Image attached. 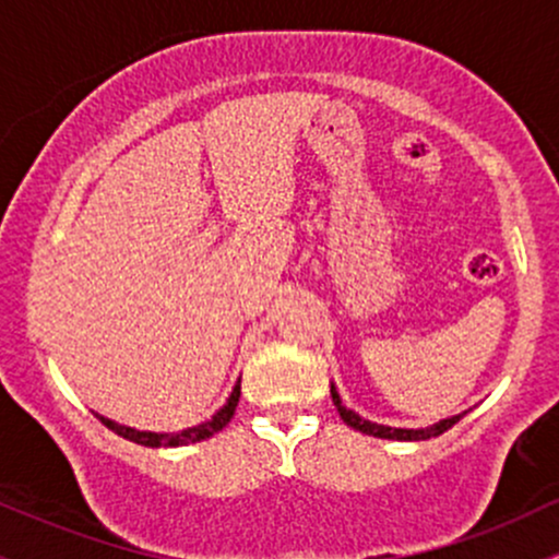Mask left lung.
I'll list each match as a JSON object with an SVG mask.
<instances>
[{
  "instance_id": "1",
  "label": "left lung",
  "mask_w": 559,
  "mask_h": 559,
  "mask_svg": "<svg viewBox=\"0 0 559 559\" xmlns=\"http://www.w3.org/2000/svg\"><path fill=\"white\" fill-rule=\"evenodd\" d=\"M332 402H334V407H337L340 418L348 423L350 428H356V431L369 433V437H378V439H399V442H423V439L439 437V433L448 431V428L455 426V423L466 415V413L452 415V418H444V420L433 423V426H426V428H391V426H380V423H372V420H364L361 415L354 413V409L345 407L343 399H340L337 388L334 385H332Z\"/></svg>"
}]
</instances>
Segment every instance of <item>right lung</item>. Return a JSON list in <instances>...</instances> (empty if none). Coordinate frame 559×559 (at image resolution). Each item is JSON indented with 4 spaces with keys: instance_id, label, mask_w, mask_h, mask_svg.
Segmentation results:
<instances>
[{
    "instance_id": "1",
    "label": "right lung",
    "mask_w": 559,
    "mask_h": 559,
    "mask_svg": "<svg viewBox=\"0 0 559 559\" xmlns=\"http://www.w3.org/2000/svg\"><path fill=\"white\" fill-rule=\"evenodd\" d=\"M238 399H240V380H238V383H235L230 399H227L225 407H222L219 413L214 415V418L205 420V423H198V426H192V428H185V431H174V433L139 431V428L120 426V423L104 418V415H98V420H102L107 428H111V431H115L117 437L128 439V442L144 444V448H185V444L203 442V439L214 437L216 431H222V428H225L227 423H230L233 415H235V407H238Z\"/></svg>"
}]
</instances>
